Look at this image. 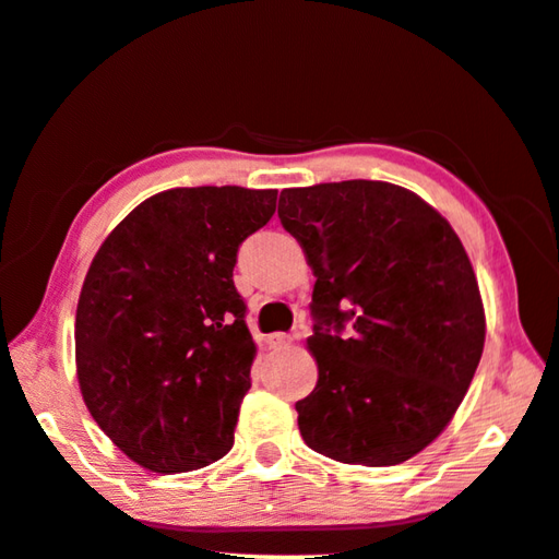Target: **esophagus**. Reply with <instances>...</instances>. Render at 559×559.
<instances>
[{"label":"esophagus","mask_w":559,"mask_h":559,"mask_svg":"<svg viewBox=\"0 0 559 559\" xmlns=\"http://www.w3.org/2000/svg\"><path fill=\"white\" fill-rule=\"evenodd\" d=\"M290 341H294V338H290L288 333H271V335H269V348H273V350L288 348Z\"/></svg>","instance_id":"34e87169"}]
</instances>
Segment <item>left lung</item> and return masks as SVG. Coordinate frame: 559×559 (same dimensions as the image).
I'll use <instances>...</instances> for the list:
<instances>
[{
  "instance_id": "left-lung-1",
  "label": "left lung",
  "mask_w": 559,
  "mask_h": 559,
  "mask_svg": "<svg viewBox=\"0 0 559 559\" xmlns=\"http://www.w3.org/2000/svg\"><path fill=\"white\" fill-rule=\"evenodd\" d=\"M278 218L313 269V393L296 403L306 445L388 467L436 440L485 345L480 288L453 226L388 181L281 191Z\"/></svg>"
}]
</instances>
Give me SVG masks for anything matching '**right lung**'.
I'll list each match as a JSON object with an SVG mask.
<instances>
[{"mask_svg": "<svg viewBox=\"0 0 559 559\" xmlns=\"http://www.w3.org/2000/svg\"><path fill=\"white\" fill-rule=\"evenodd\" d=\"M273 189L197 186L146 199L106 236L76 306V378L121 453L199 471L234 445L255 343L236 253L276 214Z\"/></svg>", "mask_w": 559, "mask_h": 559, "instance_id": "1", "label": "right lung"}]
</instances>
